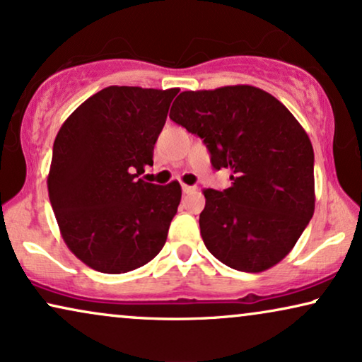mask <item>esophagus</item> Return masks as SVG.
I'll return each instance as SVG.
<instances>
[{
  "mask_svg": "<svg viewBox=\"0 0 362 362\" xmlns=\"http://www.w3.org/2000/svg\"><path fill=\"white\" fill-rule=\"evenodd\" d=\"M197 190V187L195 185H182V192H184V194H192V192H195Z\"/></svg>",
  "mask_w": 362,
  "mask_h": 362,
  "instance_id": "34e87169",
  "label": "esophagus"
}]
</instances>
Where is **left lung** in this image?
Segmentation results:
<instances>
[{"instance_id": "left-lung-1", "label": "left lung", "mask_w": 362, "mask_h": 362, "mask_svg": "<svg viewBox=\"0 0 362 362\" xmlns=\"http://www.w3.org/2000/svg\"><path fill=\"white\" fill-rule=\"evenodd\" d=\"M170 119L204 139L231 187L205 189L200 233L226 267L259 273L281 262L315 214V152L290 110L253 86L178 94Z\"/></svg>"}]
</instances>
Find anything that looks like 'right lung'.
Segmentation results:
<instances>
[{
  "label": "right lung",
  "mask_w": 362,
  "mask_h": 362,
  "mask_svg": "<svg viewBox=\"0 0 362 362\" xmlns=\"http://www.w3.org/2000/svg\"><path fill=\"white\" fill-rule=\"evenodd\" d=\"M178 89L109 86L72 112L57 132L47 192L62 240L89 268L119 274L156 258L177 214V180L137 178Z\"/></svg>",
  "instance_id": "1"
}]
</instances>
